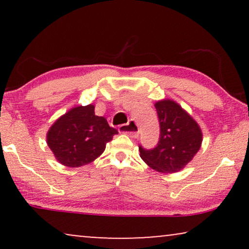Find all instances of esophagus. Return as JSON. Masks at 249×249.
Listing matches in <instances>:
<instances>
[{
  "mask_svg": "<svg viewBox=\"0 0 249 249\" xmlns=\"http://www.w3.org/2000/svg\"><path fill=\"white\" fill-rule=\"evenodd\" d=\"M119 131H120L121 134L130 136V137H136L139 132V128H138V124H136V121L129 120L128 124L119 125Z\"/></svg>",
  "mask_w": 249,
  "mask_h": 249,
  "instance_id": "1",
  "label": "esophagus"
}]
</instances>
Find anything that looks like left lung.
<instances>
[{
  "instance_id": "obj_1",
  "label": "left lung",
  "mask_w": 249,
  "mask_h": 249,
  "mask_svg": "<svg viewBox=\"0 0 249 249\" xmlns=\"http://www.w3.org/2000/svg\"><path fill=\"white\" fill-rule=\"evenodd\" d=\"M160 121L158 146L145 149L139 146L146 164L162 173L182 170L199 151L203 134L199 125L178 103L162 100L155 103Z\"/></svg>"
}]
</instances>
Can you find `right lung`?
I'll use <instances>...</instances> for the list:
<instances>
[{
  "instance_id": "1",
  "label": "right lung",
  "mask_w": 249,
  "mask_h": 249,
  "mask_svg": "<svg viewBox=\"0 0 249 249\" xmlns=\"http://www.w3.org/2000/svg\"><path fill=\"white\" fill-rule=\"evenodd\" d=\"M94 110L93 104L72 107L49 129L47 145L61 164L79 168L93 162L118 134L107 119L95 115Z\"/></svg>"
}]
</instances>
